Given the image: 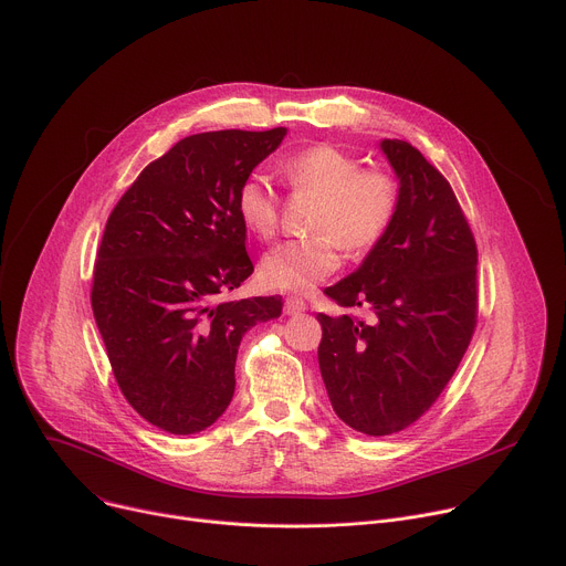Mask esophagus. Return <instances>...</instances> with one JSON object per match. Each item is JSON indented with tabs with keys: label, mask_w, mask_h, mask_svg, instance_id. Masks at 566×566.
Returning a JSON list of instances; mask_svg holds the SVG:
<instances>
[{
	"label": "esophagus",
	"mask_w": 566,
	"mask_h": 566,
	"mask_svg": "<svg viewBox=\"0 0 566 566\" xmlns=\"http://www.w3.org/2000/svg\"><path fill=\"white\" fill-rule=\"evenodd\" d=\"M302 311H306V302L302 300V297H286L284 300V313L286 315H297V313H302Z\"/></svg>",
	"instance_id": "1"
}]
</instances>
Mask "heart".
<instances>
[{"instance_id":"1","label":"heart","mask_w":566,"mask_h":566,"mask_svg":"<svg viewBox=\"0 0 566 566\" xmlns=\"http://www.w3.org/2000/svg\"><path fill=\"white\" fill-rule=\"evenodd\" d=\"M280 172L293 192L317 199L308 230L262 258L260 282L284 293H308L340 269V249L352 255L371 251L385 237L398 208V186L380 170H363L360 160L334 145H313L280 160ZM239 221L260 239L280 226L271 184L251 175L234 197Z\"/></svg>"}]
</instances>
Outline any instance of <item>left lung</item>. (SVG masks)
<instances>
[{
  "label": "left lung",
  "instance_id": "1",
  "mask_svg": "<svg viewBox=\"0 0 566 566\" xmlns=\"http://www.w3.org/2000/svg\"><path fill=\"white\" fill-rule=\"evenodd\" d=\"M380 149L398 179L396 214L363 264L325 291L369 319L317 313L334 412L367 437L430 410L476 325V247L450 184L406 140L382 138Z\"/></svg>",
  "mask_w": 566,
  "mask_h": 566
}]
</instances>
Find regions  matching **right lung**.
Returning <instances> with one entry per match:
<instances>
[{
    "label": "right lung",
    "mask_w": 566,
    "mask_h": 566,
    "mask_svg": "<svg viewBox=\"0 0 566 566\" xmlns=\"http://www.w3.org/2000/svg\"><path fill=\"white\" fill-rule=\"evenodd\" d=\"M286 127L223 129L151 160L112 210L94 266L92 308L129 406L170 434L210 428L234 394L237 349L282 297L223 300L253 273L239 186Z\"/></svg>",
    "instance_id": "1"
}]
</instances>
